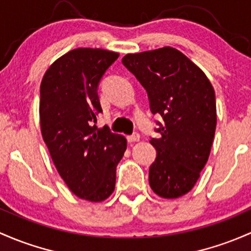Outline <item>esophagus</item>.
<instances>
[{"instance_id": "esophagus-1", "label": "esophagus", "mask_w": 251, "mask_h": 251, "mask_svg": "<svg viewBox=\"0 0 251 251\" xmlns=\"http://www.w3.org/2000/svg\"><path fill=\"white\" fill-rule=\"evenodd\" d=\"M139 138H141V136H139V133L134 132L133 134H131V136L127 137V141L130 142V143H133V142H138Z\"/></svg>"}]
</instances>
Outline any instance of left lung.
Wrapping results in <instances>:
<instances>
[{
	"label": "left lung",
	"mask_w": 251,
	"mask_h": 251,
	"mask_svg": "<svg viewBox=\"0 0 251 251\" xmlns=\"http://www.w3.org/2000/svg\"><path fill=\"white\" fill-rule=\"evenodd\" d=\"M123 63L148 92L150 110L163 124L150 143L157 155L149 168L150 188L178 199L195 186L207 163L216 127L215 92L199 66L172 48L127 54Z\"/></svg>",
	"instance_id": "obj_1"
}]
</instances>
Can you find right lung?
<instances>
[{
  "label": "right lung",
  "mask_w": 251,
  "mask_h": 251,
  "mask_svg": "<svg viewBox=\"0 0 251 251\" xmlns=\"http://www.w3.org/2000/svg\"><path fill=\"white\" fill-rule=\"evenodd\" d=\"M118 57L104 49H73L50 66L41 83L39 120L50 156L71 191L90 202L113 194L127 146L124 136L95 125L102 112L99 83Z\"/></svg>",
  "instance_id": "1"
}]
</instances>
